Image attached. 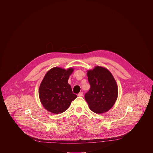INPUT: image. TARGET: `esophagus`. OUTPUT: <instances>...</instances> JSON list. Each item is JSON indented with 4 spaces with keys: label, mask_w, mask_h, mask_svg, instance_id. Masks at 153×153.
Here are the masks:
<instances>
[{
    "label": "esophagus",
    "mask_w": 153,
    "mask_h": 153,
    "mask_svg": "<svg viewBox=\"0 0 153 153\" xmlns=\"http://www.w3.org/2000/svg\"><path fill=\"white\" fill-rule=\"evenodd\" d=\"M78 96H83V92H80V93L78 94Z\"/></svg>",
    "instance_id": "34e87169"
}]
</instances>
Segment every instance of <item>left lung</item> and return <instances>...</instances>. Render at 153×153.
Segmentation results:
<instances>
[{"label": "left lung", "instance_id": "left-lung-1", "mask_svg": "<svg viewBox=\"0 0 153 153\" xmlns=\"http://www.w3.org/2000/svg\"><path fill=\"white\" fill-rule=\"evenodd\" d=\"M91 85L85 94L89 108L96 114H102L111 109L117 101L118 88L112 74L102 66H95L87 72Z\"/></svg>", "mask_w": 153, "mask_h": 153}]
</instances>
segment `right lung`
I'll use <instances>...</instances> for the list:
<instances>
[{"mask_svg": "<svg viewBox=\"0 0 153 153\" xmlns=\"http://www.w3.org/2000/svg\"><path fill=\"white\" fill-rule=\"evenodd\" d=\"M73 71V68L65 70L55 67L45 74L38 93L42 104L48 111L54 114L62 113L77 97L68 82Z\"/></svg>", "mask_w": 153, "mask_h": 153, "instance_id": "add662e5", "label": "right lung"}]
</instances>
